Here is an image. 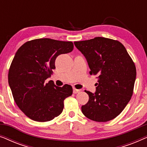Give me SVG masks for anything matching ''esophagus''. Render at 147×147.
<instances>
[{
	"label": "esophagus",
	"instance_id": "34e87169",
	"mask_svg": "<svg viewBox=\"0 0 147 147\" xmlns=\"http://www.w3.org/2000/svg\"><path fill=\"white\" fill-rule=\"evenodd\" d=\"M80 92V90H78V89H76V88H73V92H74V94L79 93Z\"/></svg>",
	"mask_w": 147,
	"mask_h": 147
}]
</instances>
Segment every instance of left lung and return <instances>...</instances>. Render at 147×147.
<instances>
[{
	"instance_id": "1",
	"label": "left lung",
	"mask_w": 147,
	"mask_h": 147,
	"mask_svg": "<svg viewBox=\"0 0 147 147\" xmlns=\"http://www.w3.org/2000/svg\"><path fill=\"white\" fill-rule=\"evenodd\" d=\"M85 56L91 75L98 76L94 94L89 91L82 113L96 122L109 121L121 113L133 94L136 70L126 48L116 40L97 37L74 42Z\"/></svg>"
}]
</instances>
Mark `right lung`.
Wrapping results in <instances>:
<instances>
[{
	"label": "right lung",
	"mask_w": 147,
	"mask_h": 147,
	"mask_svg": "<svg viewBox=\"0 0 147 147\" xmlns=\"http://www.w3.org/2000/svg\"><path fill=\"white\" fill-rule=\"evenodd\" d=\"M73 49L71 41L43 38L26 42L16 52L9 70V84L15 103L31 120L50 121L63 111L72 87H58L45 80L55 69L57 56Z\"/></svg>",
	"instance_id": "right-lung-1"
}]
</instances>
